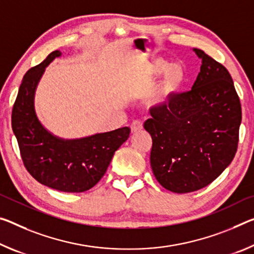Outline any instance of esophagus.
Masks as SVG:
<instances>
[{"instance_id":"34e87169","label":"esophagus","mask_w":254,"mask_h":254,"mask_svg":"<svg viewBox=\"0 0 254 254\" xmlns=\"http://www.w3.org/2000/svg\"><path fill=\"white\" fill-rule=\"evenodd\" d=\"M130 127H131L132 132H138L140 130H142V122H141V121H139V120L132 121Z\"/></svg>"}]
</instances>
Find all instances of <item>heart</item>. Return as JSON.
Returning <instances> with one entry per match:
<instances>
[{
	"mask_svg": "<svg viewBox=\"0 0 254 254\" xmlns=\"http://www.w3.org/2000/svg\"><path fill=\"white\" fill-rule=\"evenodd\" d=\"M167 66L168 63L166 61L157 60L148 70L149 79H155L165 71L163 78L151 98L152 105L155 106H167L183 89L185 80H187V74H185L182 66L174 64L166 70Z\"/></svg>",
	"mask_w": 254,
	"mask_h": 254,
	"instance_id": "b5f03b06",
	"label": "heart"
}]
</instances>
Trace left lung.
<instances>
[{
    "instance_id": "obj_1",
    "label": "left lung",
    "mask_w": 254,
    "mask_h": 254,
    "mask_svg": "<svg viewBox=\"0 0 254 254\" xmlns=\"http://www.w3.org/2000/svg\"><path fill=\"white\" fill-rule=\"evenodd\" d=\"M190 91L150 110L143 124L152 139L150 165L166 190H200L225 171L237 151L242 108L229 72L203 51Z\"/></svg>"
}]
</instances>
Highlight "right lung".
Instances as JSON below:
<instances>
[{"label": "right lung", "instance_id": "1", "mask_svg": "<svg viewBox=\"0 0 254 254\" xmlns=\"http://www.w3.org/2000/svg\"><path fill=\"white\" fill-rule=\"evenodd\" d=\"M61 55L54 51L27 71L12 108V130L23 165L39 183L62 192H84L97 184L115 151L130 135L127 127L76 140L56 138L36 116L34 96L45 67Z\"/></svg>", "mask_w": 254, "mask_h": 254}]
</instances>
